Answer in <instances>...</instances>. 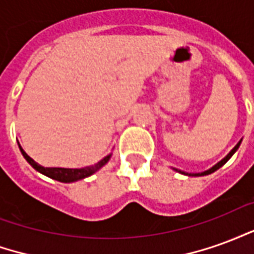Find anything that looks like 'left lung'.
I'll return each mask as SVG.
<instances>
[{
	"mask_svg": "<svg viewBox=\"0 0 254 254\" xmlns=\"http://www.w3.org/2000/svg\"><path fill=\"white\" fill-rule=\"evenodd\" d=\"M240 144H241V141L238 144H237V145H235L234 148L231 149V151H230L229 152V155H227V156H226V158H223V159L220 160V162H219V163H216V165L213 166V167H211V169H209V170H207V171H202V173H194V174H188V173H184V171H181V170H177L176 169V171H178V173H181V174H185V176H189V177H198V176H208V174H211V173H213V171H216L218 170V169H220V167H222V166L224 165V163H226V162H227V160L230 159V158H231V156H233V155L235 154V151H237V149H238V147H240Z\"/></svg>",
	"mask_w": 254,
	"mask_h": 254,
	"instance_id": "left-lung-1",
	"label": "left lung"
}]
</instances>
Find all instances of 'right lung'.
I'll return each mask as SVG.
<instances>
[{
  "label": "right lung",
  "mask_w": 254,
  "mask_h": 254,
  "mask_svg": "<svg viewBox=\"0 0 254 254\" xmlns=\"http://www.w3.org/2000/svg\"><path fill=\"white\" fill-rule=\"evenodd\" d=\"M20 147V145H19ZM20 151H21V154L25 158V160L30 163L36 171H39L42 174H45L49 178H53V180H56V181L60 182H74L78 181V180H83V178H87V177L92 176L94 173L102 169L103 166L110 160L111 154H109L107 156H105L103 159L98 162L96 165L94 166H88V167H83V169H64V167H43V166L38 165L35 160L30 158L28 155L25 154L24 149L20 147Z\"/></svg>",
  "instance_id": "1"
}]
</instances>
